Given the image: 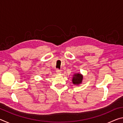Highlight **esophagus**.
<instances>
[{"label":"esophagus","mask_w":123,"mask_h":123,"mask_svg":"<svg viewBox=\"0 0 123 123\" xmlns=\"http://www.w3.org/2000/svg\"><path fill=\"white\" fill-rule=\"evenodd\" d=\"M56 74H60L61 73V71L60 70H59V69H57L56 70Z\"/></svg>","instance_id":"esophagus-1"}]
</instances>
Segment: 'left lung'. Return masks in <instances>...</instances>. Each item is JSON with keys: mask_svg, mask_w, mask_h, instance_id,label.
Returning <instances> with one entry per match:
<instances>
[{"mask_svg": "<svg viewBox=\"0 0 123 123\" xmlns=\"http://www.w3.org/2000/svg\"><path fill=\"white\" fill-rule=\"evenodd\" d=\"M83 75L81 73H75L73 75L72 83L74 85H79L82 82Z\"/></svg>", "mask_w": 123, "mask_h": 123, "instance_id": "8db88e82", "label": "left lung"}]
</instances>
